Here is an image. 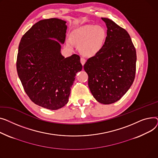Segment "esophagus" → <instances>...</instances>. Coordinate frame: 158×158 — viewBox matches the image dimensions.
Wrapping results in <instances>:
<instances>
[{"label": "esophagus", "mask_w": 158, "mask_h": 158, "mask_svg": "<svg viewBox=\"0 0 158 158\" xmlns=\"http://www.w3.org/2000/svg\"><path fill=\"white\" fill-rule=\"evenodd\" d=\"M80 62H81V64H82V66H83V65L85 64L86 60H85V59L84 58L81 57V58H80Z\"/></svg>", "instance_id": "34e87169"}]
</instances>
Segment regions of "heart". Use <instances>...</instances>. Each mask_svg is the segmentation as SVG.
Segmentation results:
<instances>
[{
    "mask_svg": "<svg viewBox=\"0 0 158 158\" xmlns=\"http://www.w3.org/2000/svg\"><path fill=\"white\" fill-rule=\"evenodd\" d=\"M106 37L103 27L86 24L74 29L70 35V39L66 40V44L70 48H73V43L79 45L80 52L84 56L95 55L102 48Z\"/></svg>",
    "mask_w": 158,
    "mask_h": 158,
    "instance_id": "b5f03b06",
    "label": "heart"
}]
</instances>
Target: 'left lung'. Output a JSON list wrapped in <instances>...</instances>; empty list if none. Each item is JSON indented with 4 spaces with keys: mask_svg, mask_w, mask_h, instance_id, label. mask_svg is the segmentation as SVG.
Here are the masks:
<instances>
[{
    "mask_svg": "<svg viewBox=\"0 0 158 158\" xmlns=\"http://www.w3.org/2000/svg\"><path fill=\"white\" fill-rule=\"evenodd\" d=\"M106 25L105 44L84 64L88 85L99 103L118 101L131 87L136 73V53L130 35L112 20L101 18Z\"/></svg>",
    "mask_w": 158,
    "mask_h": 158,
    "instance_id": "left-lung-1",
    "label": "left lung"
}]
</instances>
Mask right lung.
<instances>
[{
  "label": "right lung",
  "mask_w": 158,
  "mask_h": 158,
  "mask_svg": "<svg viewBox=\"0 0 158 158\" xmlns=\"http://www.w3.org/2000/svg\"><path fill=\"white\" fill-rule=\"evenodd\" d=\"M66 22L50 18L35 23L22 38L16 61L18 75L27 96L34 103L58 110L69 99L77 73L82 69L77 54H61Z\"/></svg>",
  "instance_id": "add662e5"
}]
</instances>
